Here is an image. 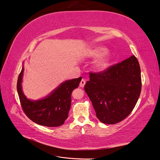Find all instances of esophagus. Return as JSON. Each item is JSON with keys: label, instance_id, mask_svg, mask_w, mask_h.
<instances>
[{"label": "esophagus", "instance_id": "esophagus-1", "mask_svg": "<svg viewBox=\"0 0 160 160\" xmlns=\"http://www.w3.org/2000/svg\"><path fill=\"white\" fill-rule=\"evenodd\" d=\"M86 79H81V82H80V86L81 88H83L84 86H85V84H86Z\"/></svg>", "mask_w": 160, "mask_h": 160}]
</instances>
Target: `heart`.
I'll return each instance as SVG.
<instances>
[{
    "instance_id": "b5f03b06",
    "label": "heart",
    "mask_w": 160,
    "mask_h": 160,
    "mask_svg": "<svg viewBox=\"0 0 160 160\" xmlns=\"http://www.w3.org/2000/svg\"><path fill=\"white\" fill-rule=\"evenodd\" d=\"M88 56L92 58H98L95 60L94 66L96 69L98 70H105L109 65L110 56L106 49L102 47H97L90 49L88 52Z\"/></svg>"
}]
</instances>
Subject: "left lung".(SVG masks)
<instances>
[{
    "label": "left lung",
    "mask_w": 160,
    "mask_h": 160,
    "mask_svg": "<svg viewBox=\"0 0 160 160\" xmlns=\"http://www.w3.org/2000/svg\"><path fill=\"white\" fill-rule=\"evenodd\" d=\"M84 90L97 118L113 125L128 116L139 98L142 88L139 62L134 55L99 72H90Z\"/></svg>",
    "instance_id": "obj_1"
}]
</instances>
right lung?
Returning <instances> with one entry per match:
<instances>
[{
    "label": "right lung",
    "mask_w": 160,
    "mask_h": 160,
    "mask_svg": "<svg viewBox=\"0 0 160 160\" xmlns=\"http://www.w3.org/2000/svg\"><path fill=\"white\" fill-rule=\"evenodd\" d=\"M23 72L22 67L18 79L17 91L24 113L32 121L40 125L52 127L62 125L68 116L71 94L79 86L82 77L66 81L43 99L31 101L22 90Z\"/></svg>",
    "instance_id": "obj_1"
}]
</instances>
